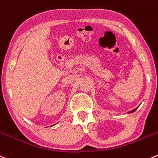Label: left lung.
I'll return each instance as SVG.
<instances>
[{
	"label": "left lung",
	"instance_id": "8db88e82",
	"mask_svg": "<svg viewBox=\"0 0 158 158\" xmlns=\"http://www.w3.org/2000/svg\"><path fill=\"white\" fill-rule=\"evenodd\" d=\"M136 110H137V108H136V109H134V110H133L132 111H130V113H133V112H134V111H135Z\"/></svg>",
	"mask_w": 158,
	"mask_h": 158
}]
</instances>
